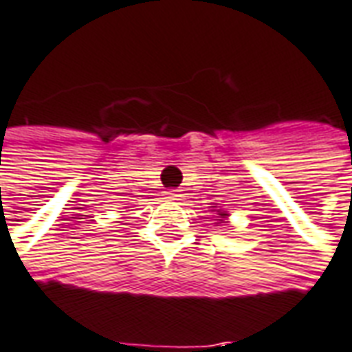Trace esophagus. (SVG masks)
Returning <instances> with one entry per match:
<instances>
[{"label":"esophagus","mask_w":352,"mask_h":352,"mask_svg":"<svg viewBox=\"0 0 352 352\" xmlns=\"http://www.w3.org/2000/svg\"><path fill=\"white\" fill-rule=\"evenodd\" d=\"M179 196H181L179 190H168L166 192V198H169V200H179Z\"/></svg>","instance_id":"esophagus-1"}]
</instances>
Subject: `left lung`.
<instances>
[{"mask_svg": "<svg viewBox=\"0 0 352 352\" xmlns=\"http://www.w3.org/2000/svg\"><path fill=\"white\" fill-rule=\"evenodd\" d=\"M211 208H217V206H211ZM211 211H215V213H217L215 225H221V223H228V215H230V213H228L227 210H221V208H219V210H211Z\"/></svg>", "mask_w": 352, "mask_h": 352, "instance_id": "1", "label": "left lung"}]
</instances>
